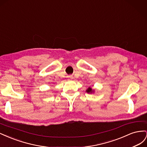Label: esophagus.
I'll use <instances>...</instances> for the list:
<instances>
[{
    "label": "esophagus",
    "mask_w": 147,
    "mask_h": 147,
    "mask_svg": "<svg viewBox=\"0 0 147 147\" xmlns=\"http://www.w3.org/2000/svg\"><path fill=\"white\" fill-rule=\"evenodd\" d=\"M68 78L70 79H73L74 77L72 76V75H69V76H68Z\"/></svg>",
    "instance_id": "34e87169"
}]
</instances>
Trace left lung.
<instances>
[{
	"label": "left lung",
	"instance_id": "8db88e82",
	"mask_svg": "<svg viewBox=\"0 0 147 147\" xmlns=\"http://www.w3.org/2000/svg\"><path fill=\"white\" fill-rule=\"evenodd\" d=\"M88 93H92V92H94V91H93L92 90V88H91V87H89L87 90H86V91Z\"/></svg>",
	"mask_w": 147,
	"mask_h": 147
}]
</instances>
